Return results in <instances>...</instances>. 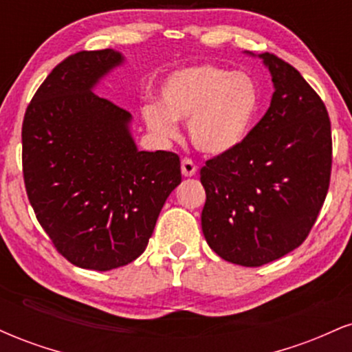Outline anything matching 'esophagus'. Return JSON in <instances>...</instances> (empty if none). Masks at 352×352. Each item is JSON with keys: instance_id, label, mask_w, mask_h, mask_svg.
Returning <instances> with one entry per match:
<instances>
[{"instance_id": "obj_1", "label": "esophagus", "mask_w": 352, "mask_h": 352, "mask_svg": "<svg viewBox=\"0 0 352 352\" xmlns=\"http://www.w3.org/2000/svg\"><path fill=\"white\" fill-rule=\"evenodd\" d=\"M197 173V165L190 159L182 160V175L184 177H193Z\"/></svg>"}]
</instances>
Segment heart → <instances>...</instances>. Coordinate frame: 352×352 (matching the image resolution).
Masks as SVG:
<instances>
[{"mask_svg":"<svg viewBox=\"0 0 352 352\" xmlns=\"http://www.w3.org/2000/svg\"><path fill=\"white\" fill-rule=\"evenodd\" d=\"M160 104L142 107L148 131L164 142L179 137L177 122H187L188 139L210 157L236 151L252 132L260 89L245 72L199 64L172 72L160 87Z\"/></svg>","mask_w":352,"mask_h":352,"instance_id":"1","label":"heart"}]
</instances>
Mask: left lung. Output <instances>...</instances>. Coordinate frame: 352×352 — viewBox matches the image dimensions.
<instances>
[{"label": "left lung", "mask_w": 352, "mask_h": 352, "mask_svg": "<svg viewBox=\"0 0 352 352\" xmlns=\"http://www.w3.org/2000/svg\"><path fill=\"white\" fill-rule=\"evenodd\" d=\"M258 58L274 87L268 111L236 151L200 170L205 240L218 256L241 266L266 265L298 248L331 177V124L322 100L288 63L270 52Z\"/></svg>", "instance_id": "1"}]
</instances>
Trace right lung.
Instances as JSON below:
<instances>
[{
    "label": "right lung",
    "mask_w": 352,
    "mask_h": 352,
    "mask_svg": "<svg viewBox=\"0 0 352 352\" xmlns=\"http://www.w3.org/2000/svg\"><path fill=\"white\" fill-rule=\"evenodd\" d=\"M125 63L116 50L58 64L23 122V173L36 218L79 268L109 272L144 253L182 182L177 153L137 148L132 116L94 89Z\"/></svg>",
    "instance_id": "obj_1"
}]
</instances>
